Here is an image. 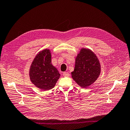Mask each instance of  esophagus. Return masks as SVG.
<instances>
[{"mask_svg":"<svg viewBox=\"0 0 130 130\" xmlns=\"http://www.w3.org/2000/svg\"><path fill=\"white\" fill-rule=\"evenodd\" d=\"M63 75L64 76V77H68L70 76V73L68 72H64L63 73Z\"/></svg>","mask_w":130,"mask_h":130,"instance_id":"34e87169","label":"esophagus"}]
</instances>
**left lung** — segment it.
Here are the masks:
<instances>
[{"mask_svg":"<svg viewBox=\"0 0 130 130\" xmlns=\"http://www.w3.org/2000/svg\"><path fill=\"white\" fill-rule=\"evenodd\" d=\"M101 66L97 56L91 50L82 48L75 60L72 77L79 86L87 88L99 77Z\"/></svg>","mask_w":130,"mask_h":130,"instance_id":"1","label":"left lung"}]
</instances>
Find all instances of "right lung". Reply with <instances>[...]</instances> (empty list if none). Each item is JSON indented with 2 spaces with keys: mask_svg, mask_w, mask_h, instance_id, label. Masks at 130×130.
<instances>
[{
  "mask_svg": "<svg viewBox=\"0 0 130 130\" xmlns=\"http://www.w3.org/2000/svg\"><path fill=\"white\" fill-rule=\"evenodd\" d=\"M29 76L31 83L44 90L52 89L60 75L51 64L50 51L45 49L37 55L31 63Z\"/></svg>",
  "mask_w": 130,
  "mask_h": 130,
  "instance_id": "1",
  "label": "right lung"
}]
</instances>
